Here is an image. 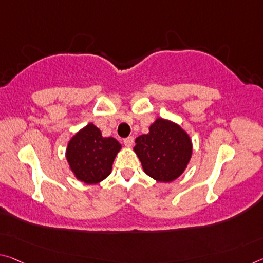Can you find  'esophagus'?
I'll list each match as a JSON object with an SVG mask.
<instances>
[{
	"label": "esophagus",
	"instance_id": "esophagus-1",
	"mask_svg": "<svg viewBox=\"0 0 263 263\" xmlns=\"http://www.w3.org/2000/svg\"><path fill=\"white\" fill-rule=\"evenodd\" d=\"M124 144H125V146L131 147L132 145H133V137H127V138H125L124 139Z\"/></svg>",
	"mask_w": 263,
	"mask_h": 263
}]
</instances>
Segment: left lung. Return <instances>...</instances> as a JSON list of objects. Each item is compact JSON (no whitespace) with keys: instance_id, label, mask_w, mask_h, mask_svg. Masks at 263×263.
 <instances>
[{"instance_id":"1","label":"left lung","mask_w":263,"mask_h":263,"mask_svg":"<svg viewBox=\"0 0 263 263\" xmlns=\"http://www.w3.org/2000/svg\"><path fill=\"white\" fill-rule=\"evenodd\" d=\"M147 135L133 147L144 172L160 182H171L184 173L192 157V141L186 131L167 119L157 118Z\"/></svg>"}]
</instances>
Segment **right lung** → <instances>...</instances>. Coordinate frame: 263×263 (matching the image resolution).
Instances as JSON below:
<instances>
[{
	"instance_id": "1",
	"label": "right lung",
	"mask_w": 263,
	"mask_h": 263,
	"mask_svg": "<svg viewBox=\"0 0 263 263\" xmlns=\"http://www.w3.org/2000/svg\"><path fill=\"white\" fill-rule=\"evenodd\" d=\"M122 145L112 137H103L92 123L78 131L68 143L66 160L78 180L98 184L110 176L112 164Z\"/></svg>"
}]
</instances>
